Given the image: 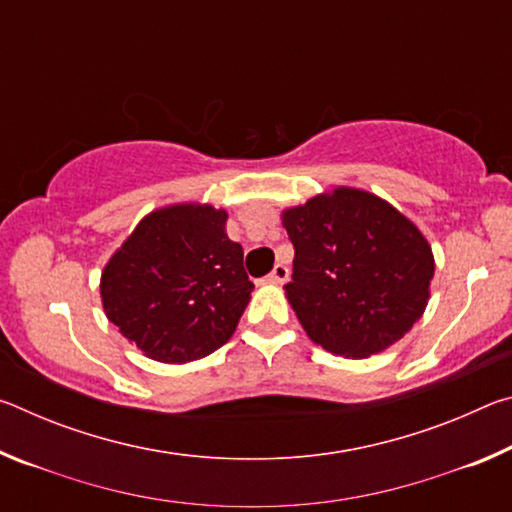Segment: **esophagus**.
Wrapping results in <instances>:
<instances>
[{
  "label": "esophagus",
  "instance_id": "34e87169",
  "mask_svg": "<svg viewBox=\"0 0 512 512\" xmlns=\"http://www.w3.org/2000/svg\"><path fill=\"white\" fill-rule=\"evenodd\" d=\"M289 280V268L284 264H275L273 271L266 275V282H273V284H282Z\"/></svg>",
  "mask_w": 512,
  "mask_h": 512
}]
</instances>
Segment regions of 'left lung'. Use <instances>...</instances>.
I'll return each mask as SVG.
<instances>
[{
  "label": "left lung",
  "mask_w": 512,
  "mask_h": 512,
  "mask_svg": "<svg viewBox=\"0 0 512 512\" xmlns=\"http://www.w3.org/2000/svg\"><path fill=\"white\" fill-rule=\"evenodd\" d=\"M296 250L287 298L307 336L339 357L386 350L424 314L433 255L379 196L336 187L282 214Z\"/></svg>",
  "instance_id": "1"
}]
</instances>
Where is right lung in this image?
<instances>
[{"label":"right lung","mask_w":512,"mask_h":512,"mask_svg":"<svg viewBox=\"0 0 512 512\" xmlns=\"http://www.w3.org/2000/svg\"><path fill=\"white\" fill-rule=\"evenodd\" d=\"M225 210L171 205L144 216L101 273L112 325L162 363L203 359L235 334L255 284Z\"/></svg>","instance_id":"obj_1"}]
</instances>
